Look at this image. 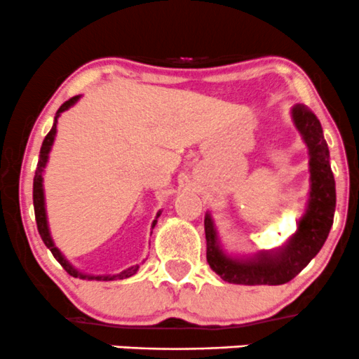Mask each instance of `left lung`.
Returning <instances> with one entry per match:
<instances>
[{"label":"left lung","mask_w":359,"mask_h":359,"mask_svg":"<svg viewBox=\"0 0 359 359\" xmlns=\"http://www.w3.org/2000/svg\"><path fill=\"white\" fill-rule=\"evenodd\" d=\"M291 119L309 149L310 191L298 230L283 247L247 257H233L223 250L211 212L204 216L208 264L223 281L235 285H285L305 269L329 237L336 211V182L329 163V147L320 121L305 105H293Z\"/></svg>","instance_id":"obj_1"}]
</instances>
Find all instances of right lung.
Here are the masks:
<instances>
[{
    "instance_id": "add662e5",
    "label": "right lung",
    "mask_w": 359,
    "mask_h": 359,
    "mask_svg": "<svg viewBox=\"0 0 359 359\" xmlns=\"http://www.w3.org/2000/svg\"><path fill=\"white\" fill-rule=\"evenodd\" d=\"M81 95H76L73 98H69L68 102H65V104L61 105V107L57 109L56 112V117H54V124L53 128H50V131L47 133V136L44 137V141H42V147H41V155H39V163H37V170H35V177H34V211H35V222H37V228H39V233H41V238L42 242L46 243V247L53 252V255L56 257V261L61 264L62 267H65V271L68 273L69 276H73V278H80V279H95V281H114V279H126V278H131V276H135L137 273V269H140V264H136V266H131L128 267V269H124L122 273L119 274H105V276H93V274H85V273H80V271L76 269L74 266H71L68 259L65 257V255L61 254V250L57 249L56 245H54V240L50 237V230H49V223H47V212H46V198H44V179H42V173H44V168L47 165V160H49V153H50V148H53L54 144V140H56V133H57V119L59 116H61L65 110H68L69 107H73L74 104H76L78 100H80ZM161 215V211L156 212V218L153 219L151 223V228H155L156 222H158V216Z\"/></svg>"
}]
</instances>
